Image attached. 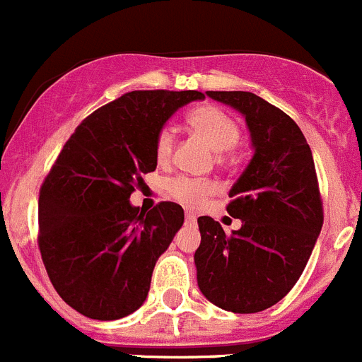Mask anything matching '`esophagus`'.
<instances>
[{
	"instance_id": "34e87169",
	"label": "esophagus",
	"mask_w": 362,
	"mask_h": 362,
	"mask_svg": "<svg viewBox=\"0 0 362 362\" xmlns=\"http://www.w3.org/2000/svg\"><path fill=\"white\" fill-rule=\"evenodd\" d=\"M185 221H187L188 225H192V223H196V216H194L192 212H187L185 214Z\"/></svg>"
}]
</instances>
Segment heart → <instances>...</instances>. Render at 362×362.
Masks as SVG:
<instances>
[{
    "label": "heart",
    "mask_w": 362,
    "mask_h": 362,
    "mask_svg": "<svg viewBox=\"0 0 362 362\" xmlns=\"http://www.w3.org/2000/svg\"><path fill=\"white\" fill-rule=\"evenodd\" d=\"M187 123L199 137H203L206 145L216 152H226L239 143L241 129L233 117L216 105H199L187 116ZM175 137L170 127H163L156 136V158L159 163H166L174 152ZM214 185L209 181L190 177H175L168 181L166 192L172 199L187 206H197L210 196Z\"/></svg>",
    "instance_id": "b5f03b06"
}]
</instances>
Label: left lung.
<instances>
[{"label": "left lung", "mask_w": 362, "mask_h": 362, "mask_svg": "<svg viewBox=\"0 0 362 362\" xmlns=\"http://www.w3.org/2000/svg\"><path fill=\"white\" fill-rule=\"evenodd\" d=\"M206 95L245 116L254 158L228 194L226 212L241 228L226 235L212 217L197 219V284L219 308L255 313L293 288L312 255L322 228L317 174L305 136L281 108L252 92Z\"/></svg>", "instance_id": "left-lung-1"}]
</instances>
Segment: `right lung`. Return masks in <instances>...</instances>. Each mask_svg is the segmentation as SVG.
<instances>
[{
	"instance_id": "add662e5",
	"label": "right lung",
	"mask_w": 362,
	"mask_h": 362,
	"mask_svg": "<svg viewBox=\"0 0 362 362\" xmlns=\"http://www.w3.org/2000/svg\"><path fill=\"white\" fill-rule=\"evenodd\" d=\"M197 90H134L74 130L40 188L41 259L56 292L85 317L114 321L145 303L159 255L183 226L177 203L130 204L156 170V136Z\"/></svg>"
}]
</instances>
